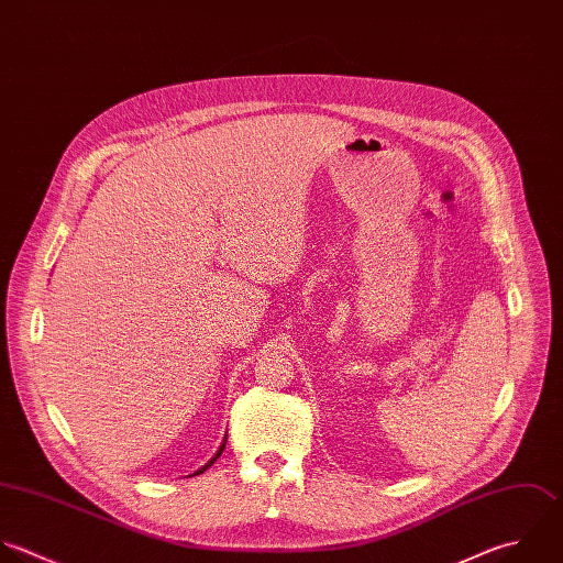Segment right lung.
<instances>
[{"instance_id": "1", "label": "right lung", "mask_w": 563, "mask_h": 563, "mask_svg": "<svg viewBox=\"0 0 563 563\" xmlns=\"http://www.w3.org/2000/svg\"><path fill=\"white\" fill-rule=\"evenodd\" d=\"M225 441H228V439H223V443H221V448H219V452H217V454H214V456H212V459H210V461H208V463H206V465H203V467H201V470H197V472H195V474H203V472H206V470H208V467H210V465H212V463H214V461H217V459H219V456H221V452H223V450H225ZM195 474H192V476H195Z\"/></svg>"}]
</instances>
